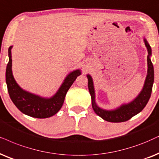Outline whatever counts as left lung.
Masks as SVG:
<instances>
[{
    "label": "left lung",
    "instance_id": "8db88e82",
    "mask_svg": "<svg viewBox=\"0 0 159 159\" xmlns=\"http://www.w3.org/2000/svg\"><path fill=\"white\" fill-rule=\"evenodd\" d=\"M144 42L148 52V56L147 58L148 74H147L146 79L144 81V84L142 91L140 92L137 97L130 103L122 104L120 107L114 110H105L100 108L95 102V93H94L92 78L89 74L86 75L88 78V88H89V93L91 94L92 108L98 116L106 121L111 122H122L127 121L131 117H133L134 116H135L136 114L142 111L150 99L152 92V84L154 82V69L151 60H150V56L152 54L151 48L146 39H144Z\"/></svg>",
    "mask_w": 159,
    "mask_h": 159
}]
</instances>
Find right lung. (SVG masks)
Instances as JSON below:
<instances>
[{
    "mask_svg": "<svg viewBox=\"0 0 159 159\" xmlns=\"http://www.w3.org/2000/svg\"><path fill=\"white\" fill-rule=\"evenodd\" d=\"M11 48L12 46L9 48V63L6 70V82L11 100L20 111L28 116L39 119L53 116L61 108L66 94L78 76L81 74V70H74L68 74L53 97H40L23 89L16 82L11 70Z\"/></svg>",
    "mask_w": 159,
    "mask_h": 159,
    "instance_id": "right-lung-1",
    "label": "right lung"
}]
</instances>
